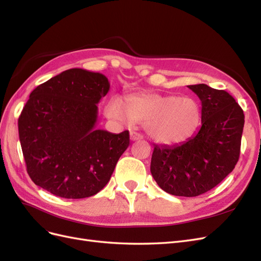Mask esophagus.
<instances>
[{"mask_svg":"<svg viewBox=\"0 0 261 261\" xmlns=\"http://www.w3.org/2000/svg\"><path fill=\"white\" fill-rule=\"evenodd\" d=\"M141 138H143V136L140 135V134L136 133V132H130V139L133 141H136V140H140Z\"/></svg>","mask_w":261,"mask_h":261,"instance_id":"1","label":"esophagus"}]
</instances>
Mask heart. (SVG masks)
Wrapping results in <instances>:
<instances>
[{
  "instance_id": "1",
  "label": "heart",
  "mask_w": 261,
  "mask_h": 261,
  "mask_svg": "<svg viewBox=\"0 0 261 261\" xmlns=\"http://www.w3.org/2000/svg\"><path fill=\"white\" fill-rule=\"evenodd\" d=\"M109 118L121 123L144 124L147 135L158 144L175 145L191 137L200 123V108L189 97L159 93L112 97L105 108Z\"/></svg>"
}]
</instances>
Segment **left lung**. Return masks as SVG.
Returning a JSON list of instances; mask_svg holds the SVG:
<instances>
[{
  "instance_id": "obj_1",
  "label": "left lung",
  "mask_w": 261,
  "mask_h": 261,
  "mask_svg": "<svg viewBox=\"0 0 261 261\" xmlns=\"http://www.w3.org/2000/svg\"><path fill=\"white\" fill-rule=\"evenodd\" d=\"M201 101V127L185 143L158 146L150 171L164 192L196 197L221 183L235 168L241 152L244 112L225 90L191 85Z\"/></svg>"
}]
</instances>
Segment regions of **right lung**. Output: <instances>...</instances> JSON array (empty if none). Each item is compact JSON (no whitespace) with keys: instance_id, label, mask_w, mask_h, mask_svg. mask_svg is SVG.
Wrapping results in <instances>:
<instances>
[{"instance_id":"right-lung-1","label":"right lung","mask_w":261,"mask_h":261,"mask_svg":"<svg viewBox=\"0 0 261 261\" xmlns=\"http://www.w3.org/2000/svg\"><path fill=\"white\" fill-rule=\"evenodd\" d=\"M108 78L70 68L39 85L18 118L27 172L34 183L67 199L99 193L129 145V133L97 129Z\"/></svg>"}]
</instances>
